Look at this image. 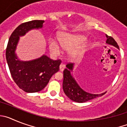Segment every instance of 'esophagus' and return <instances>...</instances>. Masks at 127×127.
<instances>
[{
	"mask_svg": "<svg viewBox=\"0 0 127 127\" xmlns=\"http://www.w3.org/2000/svg\"><path fill=\"white\" fill-rule=\"evenodd\" d=\"M65 68V65L64 64H61L60 65V71H63V70H64Z\"/></svg>",
	"mask_w": 127,
	"mask_h": 127,
	"instance_id": "esophagus-1",
	"label": "esophagus"
}]
</instances>
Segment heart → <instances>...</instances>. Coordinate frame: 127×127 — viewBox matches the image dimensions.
Instances as JSON below:
<instances>
[{
	"instance_id": "heart-1",
	"label": "heart",
	"mask_w": 127,
	"mask_h": 127,
	"mask_svg": "<svg viewBox=\"0 0 127 127\" xmlns=\"http://www.w3.org/2000/svg\"><path fill=\"white\" fill-rule=\"evenodd\" d=\"M85 40V37L83 35L69 34V33H63L60 35V37L58 38V41H59L60 46L65 50H71L75 46L81 43L82 42H83ZM49 48L51 52L55 55H58L61 51L58 44L54 40H50L49 41ZM77 52H78V50H74L71 51L70 55L72 56H74L76 55Z\"/></svg>"
}]
</instances>
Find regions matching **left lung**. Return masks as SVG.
<instances>
[{"label": "left lung", "instance_id": "8db88e82", "mask_svg": "<svg viewBox=\"0 0 127 127\" xmlns=\"http://www.w3.org/2000/svg\"><path fill=\"white\" fill-rule=\"evenodd\" d=\"M106 42L107 44L119 48L117 42L113 39V37L109 36L107 35H106ZM66 67L67 69H65L64 70L63 89L65 95L70 100L77 102L83 103L94 99L96 97L102 96L105 94V93L102 94H92L83 90L70 74V70H72L73 68V64L68 63Z\"/></svg>", "mask_w": 127, "mask_h": 127}]
</instances>
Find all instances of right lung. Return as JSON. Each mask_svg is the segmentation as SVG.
<instances>
[{
	"instance_id": "1",
	"label": "right lung",
	"mask_w": 127,
	"mask_h": 127,
	"mask_svg": "<svg viewBox=\"0 0 127 127\" xmlns=\"http://www.w3.org/2000/svg\"><path fill=\"white\" fill-rule=\"evenodd\" d=\"M42 20L25 22L11 33L6 48L5 57L10 73L15 83L25 92H38L45 88L51 76L59 70L61 60H52L47 56L29 62L20 61L14 53L19 36L32 29L42 27Z\"/></svg>"
}]
</instances>
